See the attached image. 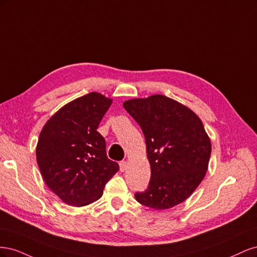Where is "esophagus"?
<instances>
[{"instance_id": "esophagus-1", "label": "esophagus", "mask_w": 257, "mask_h": 257, "mask_svg": "<svg viewBox=\"0 0 257 257\" xmlns=\"http://www.w3.org/2000/svg\"><path fill=\"white\" fill-rule=\"evenodd\" d=\"M120 170L121 172H125L126 168H127V162L126 161H122L120 162Z\"/></svg>"}]
</instances>
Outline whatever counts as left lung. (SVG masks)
<instances>
[{"label":"left lung","mask_w":257,"mask_h":257,"mask_svg":"<svg viewBox=\"0 0 257 257\" xmlns=\"http://www.w3.org/2000/svg\"><path fill=\"white\" fill-rule=\"evenodd\" d=\"M123 107L142 127L151 178L135 198L144 206L165 210L188 198L208 169L211 142L190 108L165 95L125 100Z\"/></svg>","instance_id":"1"}]
</instances>
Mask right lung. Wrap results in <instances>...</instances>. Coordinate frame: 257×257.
I'll list each match as a JSON object with an SVG mask.
<instances>
[{"instance_id": "1", "label": "right lung", "mask_w": 257, "mask_h": 257, "mask_svg": "<svg viewBox=\"0 0 257 257\" xmlns=\"http://www.w3.org/2000/svg\"><path fill=\"white\" fill-rule=\"evenodd\" d=\"M111 103L91 92L60 108L41 132L37 165L45 183L67 205L96 201L119 170L118 163L107 158L105 139L96 131Z\"/></svg>"}]
</instances>
